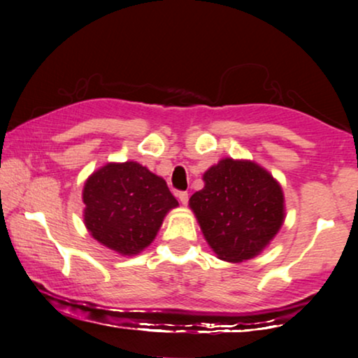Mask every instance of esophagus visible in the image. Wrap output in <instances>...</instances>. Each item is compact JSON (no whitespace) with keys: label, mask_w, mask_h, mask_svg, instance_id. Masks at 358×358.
<instances>
[{"label":"esophagus","mask_w":358,"mask_h":358,"mask_svg":"<svg viewBox=\"0 0 358 358\" xmlns=\"http://www.w3.org/2000/svg\"><path fill=\"white\" fill-rule=\"evenodd\" d=\"M178 197H179V200H180V203L187 205V202H189V194H187V192H184V190H180V192L178 194Z\"/></svg>","instance_id":"obj_1"}]
</instances>
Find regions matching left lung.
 Wrapping results in <instances>:
<instances>
[{
  "instance_id": "obj_1",
  "label": "left lung",
  "mask_w": 358,
  "mask_h": 358,
  "mask_svg": "<svg viewBox=\"0 0 358 358\" xmlns=\"http://www.w3.org/2000/svg\"><path fill=\"white\" fill-rule=\"evenodd\" d=\"M205 187L189 200L205 239L228 262L257 256L283 223V192L251 161L222 159L203 174Z\"/></svg>"
}]
</instances>
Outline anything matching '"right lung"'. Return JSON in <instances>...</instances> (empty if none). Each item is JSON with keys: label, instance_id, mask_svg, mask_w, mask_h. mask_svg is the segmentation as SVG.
<instances>
[{"label": "right lung", "instance_id": "1", "mask_svg": "<svg viewBox=\"0 0 358 358\" xmlns=\"http://www.w3.org/2000/svg\"><path fill=\"white\" fill-rule=\"evenodd\" d=\"M85 223L92 238L131 256L148 246L178 200L166 180L135 161L107 164L86 180Z\"/></svg>", "mask_w": 358, "mask_h": 358}]
</instances>
